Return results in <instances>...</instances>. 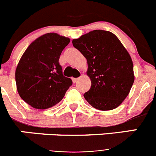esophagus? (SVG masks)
I'll return each mask as SVG.
<instances>
[{
  "instance_id": "1",
  "label": "esophagus",
  "mask_w": 156,
  "mask_h": 156,
  "mask_svg": "<svg viewBox=\"0 0 156 156\" xmlns=\"http://www.w3.org/2000/svg\"><path fill=\"white\" fill-rule=\"evenodd\" d=\"M79 80V78H73V83H76L77 82V80Z\"/></svg>"
}]
</instances>
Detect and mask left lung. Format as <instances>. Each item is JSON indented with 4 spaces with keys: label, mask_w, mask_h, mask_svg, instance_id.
<instances>
[{
    "label": "left lung",
    "mask_w": 156,
    "mask_h": 156,
    "mask_svg": "<svg viewBox=\"0 0 156 156\" xmlns=\"http://www.w3.org/2000/svg\"><path fill=\"white\" fill-rule=\"evenodd\" d=\"M87 58L91 87L84 94L90 105L101 111L117 108L127 97L134 81L129 53L112 33L97 30L73 40Z\"/></svg>",
    "instance_id": "1"
}]
</instances>
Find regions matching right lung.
Masks as SVG:
<instances>
[{
    "label": "right lung",
    "instance_id": "right-lung-1",
    "mask_svg": "<svg viewBox=\"0 0 156 156\" xmlns=\"http://www.w3.org/2000/svg\"><path fill=\"white\" fill-rule=\"evenodd\" d=\"M70 40L55 33L41 36L32 43L22 56L16 70L19 96L38 109L58 103L73 84L63 76L59 64L62 51Z\"/></svg>",
    "mask_w": 156,
    "mask_h": 156
}]
</instances>
